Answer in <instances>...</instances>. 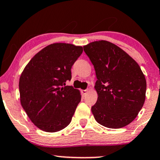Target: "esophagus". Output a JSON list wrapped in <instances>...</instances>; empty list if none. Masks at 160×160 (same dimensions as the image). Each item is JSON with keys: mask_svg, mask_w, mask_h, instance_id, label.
Returning a JSON list of instances; mask_svg holds the SVG:
<instances>
[{"mask_svg": "<svg viewBox=\"0 0 160 160\" xmlns=\"http://www.w3.org/2000/svg\"><path fill=\"white\" fill-rule=\"evenodd\" d=\"M88 91H89V89H88V88H87V89H86V90H81V92H82V95H87V93L88 92Z\"/></svg>", "mask_w": 160, "mask_h": 160, "instance_id": "34e87169", "label": "esophagus"}]
</instances>
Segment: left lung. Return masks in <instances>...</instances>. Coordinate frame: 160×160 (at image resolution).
<instances>
[{"label":"left lung","instance_id":"8db88e82","mask_svg":"<svg viewBox=\"0 0 160 160\" xmlns=\"http://www.w3.org/2000/svg\"><path fill=\"white\" fill-rule=\"evenodd\" d=\"M95 68L97 102L92 107L96 122L108 128H122L137 116L145 101V77L128 53L106 40L83 46Z\"/></svg>","mask_w":160,"mask_h":160}]
</instances>
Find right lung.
Here are the masks:
<instances>
[{"instance_id":"1","label":"right lung","mask_w":160,"mask_h":160,"mask_svg":"<svg viewBox=\"0 0 160 160\" xmlns=\"http://www.w3.org/2000/svg\"><path fill=\"white\" fill-rule=\"evenodd\" d=\"M82 53V46L53 43L38 51L19 79L20 101L30 121L40 130L55 132L70 124L80 92L65 86L71 69Z\"/></svg>"}]
</instances>
